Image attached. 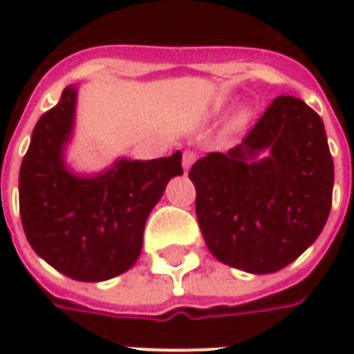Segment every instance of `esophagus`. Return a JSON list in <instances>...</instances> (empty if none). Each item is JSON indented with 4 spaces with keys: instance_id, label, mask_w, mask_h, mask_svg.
Masks as SVG:
<instances>
[{
    "instance_id": "esophagus-1",
    "label": "esophagus",
    "mask_w": 354,
    "mask_h": 354,
    "mask_svg": "<svg viewBox=\"0 0 354 354\" xmlns=\"http://www.w3.org/2000/svg\"><path fill=\"white\" fill-rule=\"evenodd\" d=\"M195 159H197V155L193 153V151H185L184 157H182V167H184L185 172L192 169V165L195 162Z\"/></svg>"
}]
</instances>
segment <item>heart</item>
Wrapping results in <instances>:
<instances>
[{"label":"heart","instance_id":"1","mask_svg":"<svg viewBox=\"0 0 354 354\" xmlns=\"http://www.w3.org/2000/svg\"><path fill=\"white\" fill-rule=\"evenodd\" d=\"M248 119H250V111L243 109V111H239L237 113V117H235L233 124H235V127H245V124L248 123Z\"/></svg>","mask_w":354,"mask_h":354}]
</instances>
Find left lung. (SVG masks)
<instances>
[{
  "instance_id": "8db88e82",
  "label": "left lung",
  "mask_w": 354,
  "mask_h": 354,
  "mask_svg": "<svg viewBox=\"0 0 354 354\" xmlns=\"http://www.w3.org/2000/svg\"><path fill=\"white\" fill-rule=\"evenodd\" d=\"M208 250L225 266L274 273L317 241L332 208L334 161L324 123L294 96H279L239 146L189 170Z\"/></svg>"
}]
</instances>
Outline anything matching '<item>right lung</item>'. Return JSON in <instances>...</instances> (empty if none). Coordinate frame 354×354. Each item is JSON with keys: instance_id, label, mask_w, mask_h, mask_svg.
Listing matches in <instances>:
<instances>
[{"instance_id": "add662e5", "label": "right lung", "mask_w": 354, "mask_h": 354, "mask_svg": "<svg viewBox=\"0 0 354 354\" xmlns=\"http://www.w3.org/2000/svg\"><path fill=\"white\" fill-rule=\"evenodd\" d=\"M77 87L39 117L20 165V220L34 252L73 281L100 282L129 271L142 252L146 220L182 170V153L132 161L98 174L66 162L75 127Z\"/></svg>"}]
</instances>
